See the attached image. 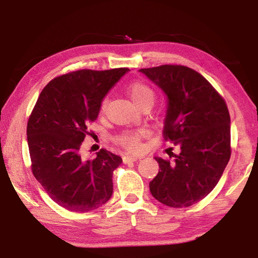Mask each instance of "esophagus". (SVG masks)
<instances>
[{
	"instance_id": "34e87169",
	"label": "esophagus",
	"mask_w": 258,
	"mask_h": 258,
	"mask_svg": "<svg viewBox=\"0 0 258 258\" xmlns=\"http://www.w3.org/2000/svg\"><path fill=\"white\" fill-rule=\"evenodd\" d=\"M138 159H140V157L138 156H133V155H125L123 157V161L126 164V163H130V161H137Z\"/></svg>"
}]
</instances>
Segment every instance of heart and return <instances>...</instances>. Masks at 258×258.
<instances>
[{
	"instance_id": "heart-1",
	"label": "heart",
	"mask_w": 258,
	"mask_h": 258,
	"mask_svg": "<svg viewBox=\"0 0 258 258\" xmlns=\"http://www.w3.org/2000/svg\"><path fill=\"white\" fill-rule=\"evenodd\" d=\"M128 93L131 98L138 107H151L155 102L156 93L150 85L143 81H135L128 87ZM108 107V99L104 98L100 104V111L104 113ZM143 137L142 131H125L115 138V142L126 150L137 152L142 148L141 139Z\"/></svg>"
}]
</instances>
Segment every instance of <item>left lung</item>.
<instances>
[{"mask_svg":"<svg viewBox=\"0 0 258 258\" xmlns=\"http://www.w3.org/2000/svg\"><path fill=\"white\" fill-rule=\"evenodd\" d=\"M140 72L168 98L163 137L180 147L178 155L155 157L159 172L149 183L154 197L182 208L203 200L220 181L231 157L230 113L223 97L198 72L161 64Z\"/></svg>","mask_w":258,"mask_h":258,"instance_id":"1","label":"left lung"}]
</instances>
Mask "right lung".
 Returning <instances> with one entry per match:
<instances>
[{"label": "right lung", "instance_id": "obj_1", "mask_svg": "<svg viewBox=\"0 0 258 258\" xmlns=\"http://www.w3.org/2000/svg\"><path fill=\"white\" fill-rule=\"evenodd\" d=\"M128 71L81 69L55 77L38 97L27 123L32 172L50 198L71 212L101 207L112 195V172L121 158L100 149L83 158L81 145L97 120L110 87Z\"/></svg>", "mask_w": 258, "mask_h": 258}]
</instances>
